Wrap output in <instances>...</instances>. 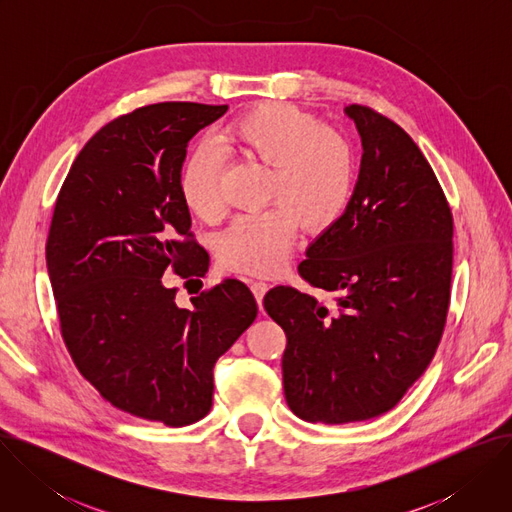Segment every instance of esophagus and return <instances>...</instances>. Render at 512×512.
<instances>
[{
    "instance_id": "obj_1",
    "label": "esophagus",
    "mask_w": 512,
    "mask_h": 512,
    "mask_svg": "<svg viewBox=\"0 0 512 512\" xmlns=\"http://www.w3.org/2000/svg\"><path fill=\"white\" fill-rule=\"evenodd\" d=\"M267 287H269V283H267L265 279H261V277L251 279V289H253V294H255V298H257L259 304H261V300H263V296H265Z\"/></svg>"
}]
</instances>
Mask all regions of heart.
I'll list each match as a JSON object with an SVG mask.
<instances>
[{"label": "heart", "mask_w": 512, "mask_h": 512, "mask_svg": "<svg viewBox=\"0 0 512 512\" xmlns=\"http://www.w3.org/2000/svg\"><path fill=\"white\" fill-rule=\"evenodd\" d=\"M216 141L225 154L269 166L265 200L273 202L237 216L218 237V259L229 269L275 271L289 257L300 223L324 231L348 206L354 188L348 139L296 107L261 103L235 117ZM180 196L200 221H216L223 214L218 162L208 154L188 158Z\"/></svg>", "instance_id": "obj_1"}]
</instances>
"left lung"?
Masks as SVG:
<instances>
[{
    "label": "left lung",
    "instance_id": "8db88e82",
    "mask_svg": "<svg viewBox=\"0 0 512 512\" xmlns=\"http://www.w3.org/2000/svg\"><path fill=\"white\" fill-rule=\"evenodd\" d=\"M344 113L362 139L344 214L298 273L334 304L277 285L263 306L283 328V391L310 423H352L393 409L425 373L450 306L454 218L415 141L364 105Z\"/></svg>",
    "mask_w": 512,
    "mask_h": 512
}]
</instances>
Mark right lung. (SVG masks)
<instances>
[{"label":"right lung","mask_w":512,"mask_h":512,"mask_svg":"<svg viewBox=\"0 0 512 512\" xmlns=\"http://www.w3.org/2000/svg\"><path fill=\"white\" fill-rule=\"evenodd\" d=\"M229 105L156 103L101 127L58 192L46 265L62 340L113 407L184 427L212 407V369L257 318L251 289L225 279L192 306L166 273L190 281L208 253L180 196L188 141Z\"/></svg>","instance_id":"obj_1"}]
</instances>
